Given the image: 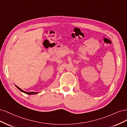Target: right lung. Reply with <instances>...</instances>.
I'll use <instances>...</instances> for the list:
<instances>
[{"mask_svg": "<svg viewBox=\"0 0 127 127\" xmlns=\"http://www.w3.org/2000/svg\"><path fill=\"white\" fill-rule=\"evenodd\" d=\"M16 86V87L18 88V89L20 90V91H21V92H23V93H26V94H29V95H31V94H37V93H36V92H25V91H24L23 90H22L21 88H20V87H18V86Z\"/></svg>", "mask_w": 127, "mask_h": 127, "instance_id": "add662e5", "label": "right lung"}]
</instances>
